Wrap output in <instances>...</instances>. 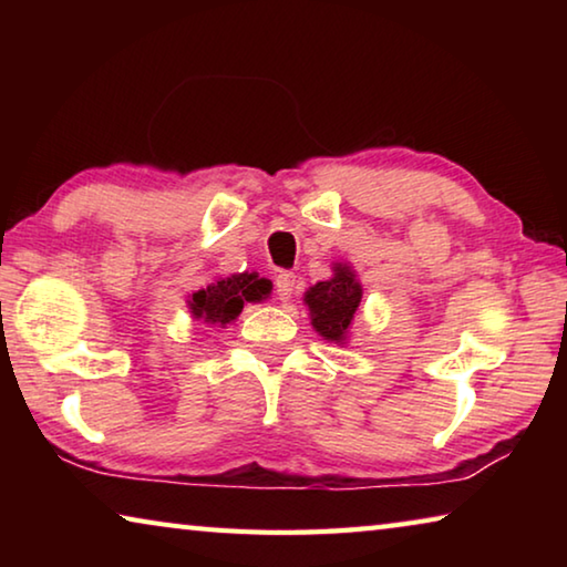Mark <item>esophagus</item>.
I'll return each mask as SVG.
<instances>
[{"label":"esophagus","mask_w":567,"mask_h":567,"mask_svg":"<svg viewBox=\"0 0 567 567\" xmlns=\"http://www.w3.org/2000/svg\"><path fill=\"white\" fill-rule=\"evenodd\" d=\"M295 285H297V280H295L292 272L277 275V280H275V292H277V297H280L282 302L290 300V297L295 295Z\"/></svg>","instance_id":"obj_1"}]
</instances>
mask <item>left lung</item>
Wrapping results in <instances>:
<instances>
[{
    "label": "left lung",
    "mask_w": 567,
    "mask_h": 567,
    "mask_svg": "<svg viewBox=\"0 0 567 567\" xmlns=\"http://www.w3.org/2000/svg\"><path fill=\"white\" fill-rule=\"evenodd\" d=\"M302 302L310 310L312 330L322 340L348 344L352 320L362 302V282L350 262H332V277L312 285Z\"/></svg>",
    "instance_id": "1"
}]
</instances>
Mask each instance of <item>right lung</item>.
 <instances>
[{
  "label": "right lung",
  "instance_id": "obj_1",
  "mask_svg": "<svg viewBox=\"0 0 567 567\" xmlns=\"http://www.w3.org/2000/svg\"><path fill=\"white\" fill-rule=\"evenodd\" d=\"M272 292V282L257 272H237L215 277L203 290L187 295V310L192 320L217 324H233L247 302H265Z\"/></svg>",
  "mask_w": 567,
  "mask_h": 567
}]
</instances>
